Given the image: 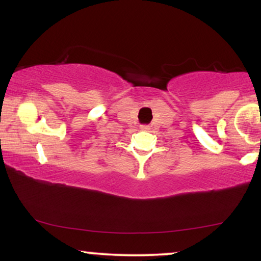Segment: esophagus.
Segmentation results:
<instances>
[{
  "mask_svg": "<svg viewBox=\"0 0 261 261\" xmlns=\"http://www.w3.org/2000/svg\"><path fill=\"white\" fill-rule=\"evenodd\" d=\"M141 128H143V129H145V130H147L150 127L146 126V124H144V126H141Z\"/></svg>",
  "mask_w": 261,
  "mask_h": 261,
  "instance_id": "esophagus-1",
  "label": "esophagus"
}]
</instances>
